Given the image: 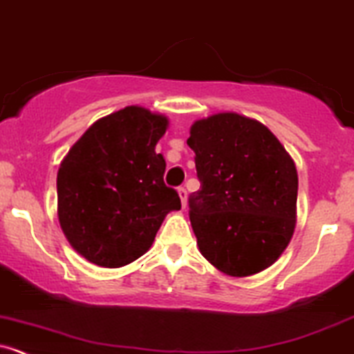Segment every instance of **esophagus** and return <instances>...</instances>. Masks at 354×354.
<instances>
[{
    "label": "esophagus",
    "instance_id": "34e87169",
    "mask_svg": "<svg viewBox=\"0 0 354 354\" xmlns=\"http://www.w3.org/2000/svg\"><path fill=\"white\" fill-rule=\"evenodd\" d=\"M178 195H180V198H181V205H183V208H187V203H188L187 189H185V188H178Z\"/></svg>",
    "mask_w": 354,
    "mask_h": 354
}]
</instances>
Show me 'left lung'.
Returning a JSON list of instances; mask_svg holds the SVG:
<instances>
[{
	"label": "left lung",
	"mask_w": 354,
	"mask_h": 354,
	"mask_svg": "<svg viewBox=\"0 0 354 354\" xmlns=\"http://www.w3.org/2000/svg\"><path fill=\"white\" fill-rule=\"evenodd\" d=\"M187 144L200 180L189 221L203 258L234 278L270 268L297 224L292 156L266 125L234 111L196 120Z\"/></svg>",
	"instance_id": "8db88e82"
}]
</instances>
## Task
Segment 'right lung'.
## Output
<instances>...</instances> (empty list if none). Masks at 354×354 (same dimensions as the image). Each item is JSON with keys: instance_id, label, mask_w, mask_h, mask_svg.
I'll return each mask as SVG.
<instances>
[{"instance_id": "add662e5", "label": "right lung", "mask_w": 354, "mask_h": 354, "mask_svg": "<svg viewBox=\"0 0 354 354\" xmlns=\"http://www.w3.org/2000/svg\"><path fill=\"white\" fill-rule=\"evenodd\" d=\"M169 120L130 105L100 118L57 171V217L66 239L93 265L120 268L146 254L181 202L162 181L156 144Z\"/></svg>"}]
</instances>
